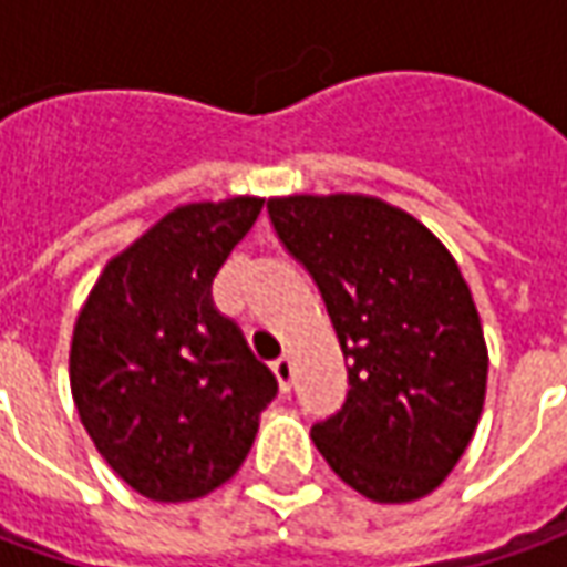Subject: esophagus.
<instances>
[{"label":"esophagus","mask_w":567,"mask_h":567,"mask_svg":"<svg viewBox=\"0 0 567 567\" xmlns=\"http://www.w3.org/2000/svg\"><path fill=\"white\" fill-rule=\"evenodd\" d=\"M272 373L279 380V389L291 392V382H295V361H291V355H282L279 361H272Z\"/></svg>","instance_id":"obj_1"}]
</instances>
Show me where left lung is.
Returning <instances> with one entry per match:
<instances>
[{
  "mask_svg": "<svg viewBox=\"0 0 567 567\" xmlns=\"http://www.w3.org/2000/svg\"><path fill=\"white\" fill-rule=\"evenodd\" d=\"M267 209L349 361L343 410L312 425V443L364 498H425L486 401V337L458 264L419 218L370 194H288Z\"/></svg>",
  "mask_w": 567,
  "mask_h": 567,
  "instance_id": "left-lung-1",
  "label": "left lung"
}]
</instances>
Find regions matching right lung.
<instances>
[{
    "instance_id": "add662e5",
    "label": "right lung",
    "mask_w": 567,
    "mask_h": 567,
    "mask_svg": "<svg viewBox=\"0 0 567 567\" xmlns=\"http://www.w3.org/2000/svg\"><path fill=\"white\" fill-rule=\"evenodd\" d=\"M239 194L166 212L100 272L69 346L81 425L130 488L163 504L197 501L246 462L276 377L212 279L260 215Z\"/></svg>"
}]
</instances>
